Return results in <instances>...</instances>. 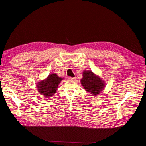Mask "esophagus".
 <instances>
[{
	"instance_id": "esophagus-1",
	"label": "esophagus",
	"mask_w": 146,
	"mask_h": 146,
	"mask_svg": "<svg viewBox=\"0 0 146 146\" xmlns=\"http://www.w3.org/2000/svg\"><path fill=\"white\" fill-rule=\"evenodd\" d=\"M68 78V80H72V81H74L75 80H76V78H75V77H69Z\"/></svg>"
}]
</instances>
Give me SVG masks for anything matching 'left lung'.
Segmentation results:
<instances>
[{
	"instance_id": "8db88e82",
	"label": "left lung",
	"mask_w": 146,
	"mask_h": 146,
	"mask_svg": "<svg viewBox=\"0 0 146 146\" xmlns=\"http://www.w3.org/2000/svg\"><path fill=\"white\" fill-rule=\"evenodd\" d=\"M80 82L84 89L93 96L100 93L104 90L105 85L104 81L91 70H84Z\"/></svg>"
}]
</instances>
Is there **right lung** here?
I'll list each match as a JSON object with an SVG mask.
<instances>
[{
  "label": "right lung",
  "instance_id": "obj_1",
  "mask_svg": "<svg viewBox=\"0 0 146 146\" xmlns=\"http://www.w3.org/2000/svg\"><path fill=\"white\" fill-rule=\"evenodd\" d=\"M63 78L58 76L56 74H51L46 79L38 82L37 86L39 94L44 98H48L54 95L58 88V85Z\"/></svg>",
  "mask_w": 146,
  "mask_h": 146
}]
</instances>
